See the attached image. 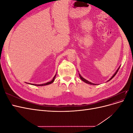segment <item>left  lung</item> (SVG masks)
I'll return each mask as SVG.
<instances>
[{"mask_svg": "<svg viewBox=\"0 0 133 133\" xmlns=\"http://www.w3.org/2000/svg\"><path fill=\"white\" fill-rule=\"evenodd\" d=\"M120 66L118 68V69H117V70H116V71H115V73L114 74V75H112V76H111V77L108 80V81L107 82H109V81H110V80L111 79H112V78H113L114 77V76H115V75L116 74V73H117V72L118 71V70H119V68H120ZM79 76H80V79H81V80H83V82H85V83H87V84H91V85H97V84H94V83H91V82H89V81H88V80H86L85 79H84V78H83L82 77V76H81V75H80L79 73Z\"/></svg>", "mask_w": 133, "mask_h": 133, "instance_id": "obj_1", "label": "left lung"}]
</instances>
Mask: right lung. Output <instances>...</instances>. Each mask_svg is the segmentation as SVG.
<instances>
[{
	"label": "right lung",
	"mask_w": 133,
	"mask_h": 133,
	"mask_svg": "<svg viewBox=\"0 0 133 133\" xmlns=\"http://www.w3.org/2000/svg\"><path fill=\"white\" fill-rule=\"evenodd\" d=\"M56 75H57V74H55V76H54V78L53 79V80H51V81L49 82H48L46 83H44V84H30V83H27V84H30V85H36V86H44V85H49V84H50L51 83H53L54 81V79H55V78Z\"/></svg>",
	"instance_id": "1"
}]
</instances>
